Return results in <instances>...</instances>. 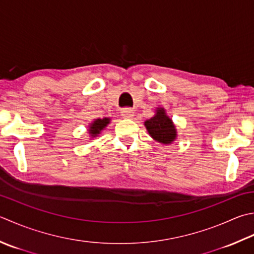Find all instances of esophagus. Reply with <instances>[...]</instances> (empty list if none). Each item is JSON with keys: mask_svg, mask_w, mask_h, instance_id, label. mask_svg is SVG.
<instances>
[{"mask_svg": "<svg viewBox=\"0 0 254 254\" xmlns=\"http://www.w3.org/2000/svg\"><path fill=\"white\" fill-rule=\"evenodd\" d=\"M121 113H122V117L126 118V119H131L134 116V112H133L132 109H130V108L122 109Z\"/></svg>", "mask_w": 254, "mask_h": 254, "instance_id": "esophagus-1", "label": "esophagus"}]
</instances>
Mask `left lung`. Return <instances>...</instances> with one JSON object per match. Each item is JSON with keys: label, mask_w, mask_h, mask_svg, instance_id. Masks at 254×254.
Here are the masks:
<instances>
[{"label": "left lung", "mask_w": 254, "mask_h": 254, "mask_svg": "<svg viewBox=\"0 0 254 254\" xmlns=\"http://www.w3.org/2000/svg\"><path fill=\"white\" fill-rule=\"evenodd\" d=\"M144 126H145L148 134L157 142L171 144L176 140V127L174 126L172 119L168 118L164 108H157L155 116L144 122Z\"/></svg>", "instance_id": "left-lung-1"}]
</instances>
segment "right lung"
Segmentation results:
<instances>
[{
	"label": "right lung",
	"mask_w": 254,
	"mask_h": 254,
	"mask_svg": "<svg viewBox=\"0 0 254 254\" xmlns=\"http://www.w3.org/2000/svg\"><path fill=\"white\" fill-rule=\"evenodd\" d=\"M109 123H110V119L109 118L97 119V120H94L90 126H89V134H90V136L97 137Z\"/></svg>",
	"instance_id": "1"
}]
</instances>
